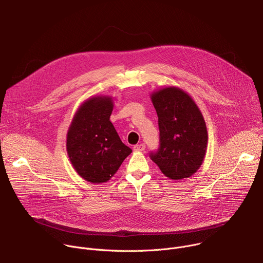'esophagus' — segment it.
<instances>
[{
  "label": "esophagus",
  "instance_id": "obj_1",
  "mask_svg": "<svg viewBox=\"0 0 263 263\" xmlns=\"http://www.w3.org/2000/svg\"><path fill=\"white\" fill-rule=\"evenodd\" d=\"M134 151L135 152H141V151H143V149L145 148V145L143 144V143H140V144H136V145H134Z\"/></svg>",
  "mask_w": 263,
  "mask_h": 263
}]
</instances>
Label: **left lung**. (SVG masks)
<instances>
[{
    "label": "left lung",
    "mask_w": 263,
    "mask_h": 263,
    "mask_svg": "<svg viewBox=\"0 0 263 263\" xmlns=\"http://www.w3.org/2000/svg\"><path fill=\"white\" fill-rule=\"evenodd\" d=\"M158 116L160 147L151 159L172 180L192 177L201 167L208 144L202 112L192 96L177 86L151 93Z\"/></svg>",
    "instance_id": "1"
}]
</instances>
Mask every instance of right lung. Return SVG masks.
Instances as JSON below:
<instances>
[{"instance_id":"right-lung-1","label":"right lung","mask_w":263,"mask_h":263,"mask_svg":"<svg viewBox=\"0 0 263 263\" xmlns=\"http://www.w3.org/2000/svg\"><path fill=\"white\" fill-rule=\"evenodd\" d=\"M110 96L85 100L74 114L66 134V152L77 174L92 184L109 181L132 149L124 144L110 122Z\"/></svg>"}]
</instances>
